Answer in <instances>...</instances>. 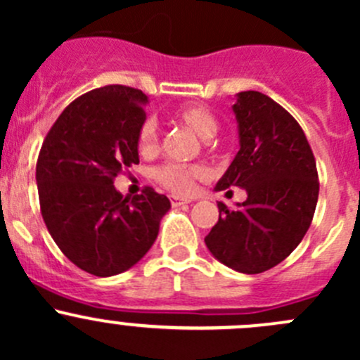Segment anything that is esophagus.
<instances>
[{"mask_svg": "<svg viewBox=\"0 0 360 360\" xmlns=\"http://www.w3.org/2000/svg\"><path fill=\"white\" fill-rule=\"evenodd\" d=\"M170 203H172V207H181V205H186V203H190L188 198H181V197H170Z\"/></svg>", "mask_w": 360, "mask_h": 360, "instance_id": "1", "label": "esophagus"}]
</instances>
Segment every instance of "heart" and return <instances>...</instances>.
Masks as SVG:
<instances>
[{
    "label": "heart",
    "mask_w": 360,
    "mask_h": 360,
    "mask_svg": "<svg viewBox=\"0 0 360 360\" xmlns=\"http://www.w3.org/2000/svg\"><path fill=\"white\" fill-rule=\"evenodd\" d=\"M176 120L188 129L193 130L202 139H209L217 132V120L202 104H188L176 111ZM137 146L143 153H153L158 146L157 122L146 118L137 134ZM207 177V169L203 165H179V163H163L153 170V179L160 186L174 195H190L197 188L198 181Z\"/></svg>",
    "instance_id": "1"
}]
</instances>
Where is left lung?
Segmentation results:
<instances>
[{"label": "left lung", "instance_id": "obj_1", "mask_svg": "<svg viewBox=\"0 0 360 360\" xmlns=\"http://www.w3.org/2000/svg\"><path fill=\"white\" fill-rule=\"evenodd\" d=\"M233 104L240 150L216 190L245 188L248 200L228 209L205 237L212 256L240 274L277 266L303 240L319 198L315 157L300 123L256 90Z\"/></svg>", "mask_w": 360, "mask_h": 360}]
</instances>
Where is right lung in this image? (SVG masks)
<instances>
[{
	"label": "right lung",
	"mask_w": 360,
	"mask_h": 360,
	"mask_svg": "<svg viewBox=\"0 0 360 360\" xmlns=\"http://www.w3.org/2000/svg\"><path fill=\"white\" fill-rule=\"evenodd\" d=\"M148 96L125 85L83 94L59 115L36 162L39 209L64 256L96 277L132 268L157 240L170 209L165 195L146 186L123 197L112 186L139 163L137 134Z\"/></svg>",
	"instance_id": "add662e5"
}]
</instances>
